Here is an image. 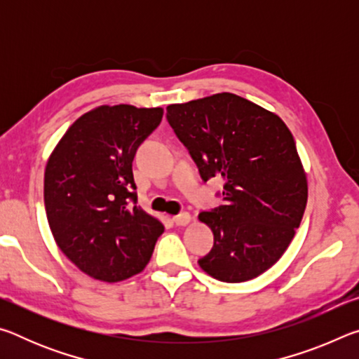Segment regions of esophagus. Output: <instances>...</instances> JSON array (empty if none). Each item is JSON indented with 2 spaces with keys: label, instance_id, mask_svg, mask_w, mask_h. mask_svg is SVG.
Listing matches in <instances>:
<instances>
[{
  "label": "esophagus",
  "instance_id": "obj_1",
  "mask_svg": "<svg viewBox=\"0 0 359 359\" xmlns=\"http://www.w3.org/2000/svg\"><path fill=\"white\" fill-rule=\"evenodd\" d=\"M172 220H174L175 224H177V226H187V224L191 222V217H190V214H187V212H184V214L175 215Z\"/></svg>",
  "mask_w": 359,
  "mask_h": 359
}]
</instances>
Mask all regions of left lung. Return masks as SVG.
Returning <instances> with one entry per match:
<instances>
[{"instance_id": "obj_1", "label": "left lung", "mask_w": 359, "mask_h": 359, "mask_svg": "<svg viewBox=\"0 0 359 359\" xmlns=\"http://www.w3.org/2000/svg\"><path fill=\"white\" fill-rule=\"evenodd\" d=\"M166 117L203 180H223V204L199 214L214 233L201 269L228 283L263 274L293 241L307 204V177L288 126L234 93L171 104Z\"/></svg>"}]
</instances>
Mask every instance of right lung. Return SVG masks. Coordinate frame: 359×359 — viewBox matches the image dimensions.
<instances>
[{
    "label": "right lung",
    "mask_w": 359,
    "mask_h": 359,
    "mask_svg": "<svg viewBox=\"0 0 359 359\" xmlns=\"http://www.w3.org/2000/svg\"><path fill=\"white\" fill-rule=\"evenodd\" d=\"M161 107L100 106L72 123L48 158L44 204L57 245L85 274L120 282L150 261L165 226L136 205V150Z\"/></svg>",
    "instance_id": "1"
}]
</instances>
